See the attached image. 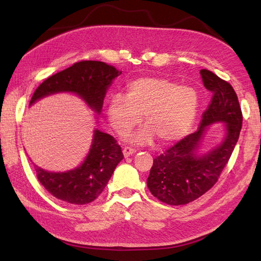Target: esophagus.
I'll return each mask as SVG.
<instances>
[{
	"instance_id": "obj_1",
	"label": "esophagus",
	"mask_w": 261,
	"mask_h": 261,
	"mask_svg": "<svg viewBox=\"0 0 261 261\" xmlns=\"http://www.w3.org/2000/svg\"><path fill=\"white\" fill-rule=\"evenodd\" d=\"M135 152H136V150L130 148V147H125L123 149V154H124L125 158H128L129 155H133Z\"/></svg>"
}]
</instances>
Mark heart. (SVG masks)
Wrapping results in <instances>:
<instances>
[{"label": "heart", "instance_id": "heart-1", "mask_svg": "<svg viewBox=\"0 0 261 261\" xmlns=\"http://www.w3.org/2000/svg\"><path fill=\"white\" fill-rule=\"evenodd\" d=\"M198 110L197 92L187 86L161 77H139L126 85L125 96L115 93L107 105L110 126L125 135L141 121L144 128L133 134L129 140L147 144L154 136L160 143L170 144L183 138L191 129Z\"/></svg>", "mask_w": 261, "mask_h": 261}]
</instances>
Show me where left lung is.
Masks as SVG:
<instances>
[{"label":"left lung","instance_id":"left-lung-1","mask_svg":"<svg viewBox=\"0 0 261 261\" xmlns=\"http://www.w3.org/2000/svg\"><path fill=\"white\" fill-rule=\"evenodd\" d=\"M200 76L213 94L198 129L156 156L147 178L151 194L172 206L194 201L217 183L242 129V111L233 87L208 69H201ZM218 122L225 129L223 140L208 152H201L205 133Z\"/></svg>","mask_w":261,"mask_h":261}]
</instances>
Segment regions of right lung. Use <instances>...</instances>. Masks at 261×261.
I'll list each match as a JSON object with an SVG mask.
<instances>
[{
  "mask_svg": "<svg viewBox=\"0 0 261 261\" xmlns=\"http://www.w3.org/2000/svg\"><path fill=\"white\" fill-rule=\"evenodd\" d=\"M122 72L99 61H83L49 77L36 89L29 107L57 93H73L91 111L100 115L103 100L113 81ZM115 139L99 129L93 130L89 151L75 169L46 171L34 163L39 181L55 198L74 204H86L98 198L123 160Z\"/></svg>",
  "mask_w": 261,
  "mask_h": 261,
  "instance_id": "obj_1",
  "label": "right lung"
}]
</instances>
